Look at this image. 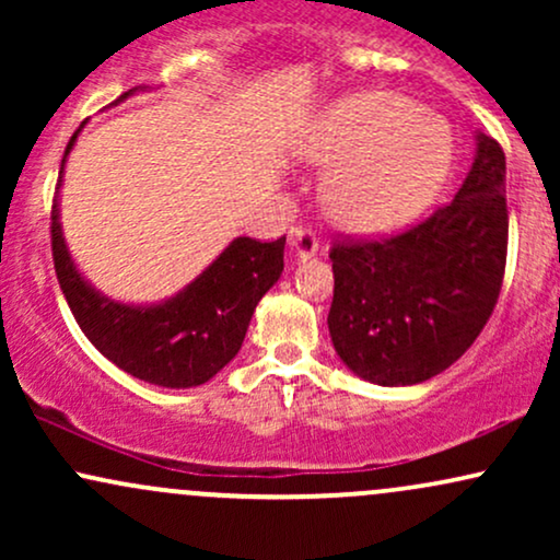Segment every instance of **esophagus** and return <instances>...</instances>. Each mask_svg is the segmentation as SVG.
Segmentation results:
<instances>
[{"label": "esophagus", "mask_w": 560, "mask_h": 560, "mask_svg": "<svg viewBox=\"0 0 560 560\" xmlns=\"http://www.w3.org/2000/svg\"><path fill=\"white\" fill-rule=\"evenodd\" d=\"M289 244L294 249V258L298 260H307L318 253V240L311 229L305 226H294L289 231Z\"/></svg>", "instance_id": "esophagus-1"}]
</instances>
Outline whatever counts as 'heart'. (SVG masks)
<instances>
[{
    "label": "heart",
    "mask_w": 560,
    "mask_h": 560,
    "mask_svg": "<svg viewBox=\"0 0 560 560\" xmlns=\"http://www.w3.org/2000/svg\"><path fill=\"white\" fill-rule=\"evenodd\" d=\"M300 155L329 165L320 199L339 226L389 234L440 191L453 163V133L408 96L363 92L326 107L302 137Z\"/></svg>",
    "instance_id": "1"
}]
</instances>
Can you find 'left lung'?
<instances>
[{"label":"left lung","instance_id":"obj_1","mask_svg":"<svg viewBox=\"0 0 560 560\" xmlns=\"http://www.w3.org/2000/svg\"><path fill=\"white\" fill-rule=\"evenodd\" d=\"M505 253V155L479 133L453 202L387 240L334 244V350L352 374L382 387L442 374L490 320Z\"/></svg>","mask_w":560,"mask_h":560}]
</instances>
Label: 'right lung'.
<instances>
[{"label": "right lung", "mask_w": 560, "mask_h": 560, "mask_svg": "<svg viewBox=\"0 0 560 560\" xmlns=\"http://www.w3.org/2000/svg\"><path fill=\"white\" fill-rule=\"evenodd\" d=\"M79 131L68 141L62 165ZM49 229L57 281L81 331L107 361L158 387L186 389L213 378L240 352L255 307L284 271L287 236L276 242L240 236L176 298L124 305L96 292L79 273L62 236L57 197Z\"/></svg>", "instance_id": "right-lung-1"}]
</instances>
